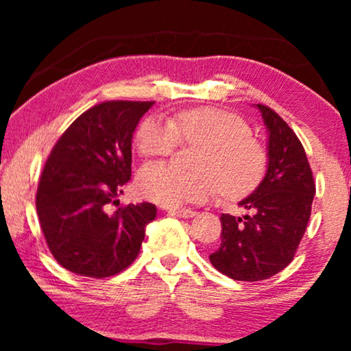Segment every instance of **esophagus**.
I'll return each mask as SVG.
<instances>
[{"mask_svg": "<svg viewBox=\"0 0 351 351\" xmlns=\"http://www.w3.org/2000/svg\"><path fill=\"white\" fill-rule=\"evenodd\" d=\"M171 215H176V217H182V219H190L193 217V215H196L195 210L191 209H169L167 210Z\"/></svg>", "mask_w": 351, "mask_h": 351, "instance_id": "34e87169", "label": "esophagus"}]
</instances>
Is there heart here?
<instances>
[{"instance_id": "obj_1", "label": "heart", "mask_w": 351, "mask_h": 351, "mask_svg": "<svg viewBox=\"0 0 351 351\" xmlns=\"http://www.w3.org/2000/svg\"><path fill=\"white\" fill-rule=\"evenodd\" d=\"M180 142L199 145L193 160L196 171L180 172L152 162L138 171V195L172 208L206 201L219 189L227 198H239L256 189L265 172L261 142L241 117L227 110H184L169 121L148 118L137 131L138 153L145 158L169 156Z\"/></svg>"}]
</instances>
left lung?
Segmentation results:
<instances>
[{"instance_id": "8db88e82", "label": "left lung", "mask_w": 351, "mask_h": 351, "mask_svg": "<svg viewBox=\"0 0 351 351\" xmlns=\"http://www.w3.org/2000/svg\"><path fill=\"white\" fill-rule=\"evenodd\" d=\"M268 131L263 180L239 206L251 215L222 214V243L209 256L220 273L238 281H262L294 258L311 214L315 182L299 137L267 105L257 104Z\"/></svg>"}]
</instances>
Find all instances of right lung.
<instances>
[{
  "label": "right lung",
  "mask_w": 351,
  "mask_h": 351,
  "mask_svg": "<svg viewBox=\"0 0 351 351\" xmlns=\"http://www.w3.org/2000/svg\"><path fill=\"white\" fill-rule=\"evenodd\" d=\"M155 102L110 100L75 119L52 148L36 191V213L47 247L69 271L108 278L141 252L152 203L110 213L131 179L132 134Z\"/></svg>",
  "instance_id": "1"
}]
</instances>
